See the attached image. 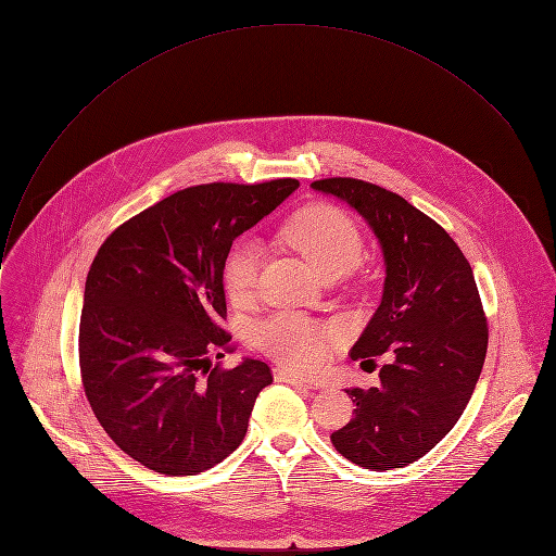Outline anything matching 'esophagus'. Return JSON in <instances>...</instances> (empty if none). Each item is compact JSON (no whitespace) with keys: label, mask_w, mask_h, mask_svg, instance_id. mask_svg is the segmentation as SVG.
<instances>
[{"label":"esophagus","mask_w":556,"mask_h":556,"mask_svg":"<svg viewBox=\"0 0 556 556\" xmlns=\"http://www.w3.org/2000/svg\"><path fill=\"white\" fill-rule=\"evenodd\" d=\"M273 374H275V380H279V382H288V384H296V387H305V389L314 387V382H309L305 378H299L296 374H292L290 369H283V367H275Z\"/></svg>","instance_id":"34e87169"}]
</instances>
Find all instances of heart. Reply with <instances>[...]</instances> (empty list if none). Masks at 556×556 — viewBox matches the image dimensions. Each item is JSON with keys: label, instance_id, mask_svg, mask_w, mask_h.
Masks as SVG:
<instances>
[{"label": "heart", "instance_id": "b5f03b06", "mask_svg": "<svg viewBox=\"0 0 556 556\" xmlns=\"http://www.w3.org/2000/svg\"><path fill=\"white\" fill-rule=\"evenodd\" d=\"M281 237L321 277H341L363 257V235L356 222L330 204H314L299 211L286 222ZM260 262V251L253 242L237 244L228 253L222 277L232 301L251 299L257 286ZM334 337V328L292 312L273 314L255 330L257 348L292 369L319 367Z\"/></svg>", "mask_w": 556, "mask_h": 556}]
</instances>
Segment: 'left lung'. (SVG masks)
<instances>
[{"label": "left lung", "instance_id": "obj_1", "mask_svg": "<svg viewBox=\"0 0 556 556\" xmlns=\"http://www.w3.org/2000/svg\"><path fill=\"white\" fill-rule=\"evenodd\" d=\"M374 230L384 286L352 361L389 354L378 387L348 389L354 418L334 431L350 462L389 470L427 455L459 420L484 367L489 328L470 264L448 232L399 193L354 180L312 182Z\"/></svg>", "mask_w": 556, "mask_h": 556}]
</instances>
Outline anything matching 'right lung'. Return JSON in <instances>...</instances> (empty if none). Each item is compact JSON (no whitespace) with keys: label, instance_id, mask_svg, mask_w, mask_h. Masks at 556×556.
Wrapping results in <instances>:
<instances>
[{"label":"right lung","instance_id":"obj_1","mask_svg":"<svg viewBox=\"0 0 556 556\" xmlns=\"http://www.w3.org/2000/svg\"><path fill=\"white\" fill-rule=\"evenodd\" d=\"M296 180L189 187L118 226L86 281L78 365L90 407L121 451L163 475H198L242 444L270 367L226 350L224 262L235 237Z\"/></svg>","mask_w":556,"mask_h":556}]
</instances>
